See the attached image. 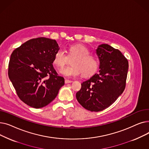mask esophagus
Wrapping results in <instances>:
<instances>
[{"label": "esophagus", "mask_w": 149, "mask_h": 149, "mask_svg": "<svg viewBox=\"0 0 149 149\" xmlns=\"http://www.w3.org/2000/svg\"><path fill=\"white\" fill-rule=\"evenodd\" d=\"M65 83H66V84H67V83H71V82H72V81H71V80H67V79H66V80H65Z\"/></svg>", "instance_id": "esophagus-1"}]
</instances>
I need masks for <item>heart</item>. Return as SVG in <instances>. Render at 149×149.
I'll list each match as a JSON object with an SVG mask.
<instances>
[{
    "label": "heart",
    "instance_id": "b5f03b06",
    "mask_svg": "<svg viewBox=\"0 0 149 149\" xmlns=\"http://www.w3.org/2000/svg\"><path fill=\"white\" fill-rule=\"evenodd\" d=\"M66 53L61 49H58L54 54V63L57 68L63 67L68 61L72 58L71 66L63 68L60 72L69 78L76 77L81 74L84 77L94 74L98 68L99 62L97 57L90 54V51L86 47L81 44L69 46ZM67 56H66V55Z\"/></svg>",
    "mask_w": 149,
    "mask_h": 149
}]
</instances>
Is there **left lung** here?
I'll return each instance as SVG.
<instances>
[{
	"label": "left lung",
	"mask_w": 149,
	"mask_h": 149,
	"mask_svg": "<svg viewBox=\"0 0 149 149\" xmlns=\"http://www.w3.org/2000/svg\"><path fill=\"white\" fill-rule=\"evenodd\" d=\"M99 73L81 83L76 93L79 103L91 112H99L109 107L126 88L129 68L127 58L118 50L107 44L98 46Z\"/></svg>",
	"instance_id": "1"
}]
</instances>
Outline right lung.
Masks as SVG:
<instances>
[{
    "label": "right lung",
    "mask_w": 149,
    "mask_h": 149,
    "mask_svg": "<svg viewBox=\"0 0 149 149\" xmlns=\"http://www.w3.org/2000/svg\"><path fill=\"white\" fill-rule=\"evenodd\" d=\"M60 48L56 40L38 37L13 51L8 77L19 98L36 109L45 107L57 97L65 84L53 67L54 54Z\"/></svg>",
    "instance_id": "add662e5"
}]
</instances>
